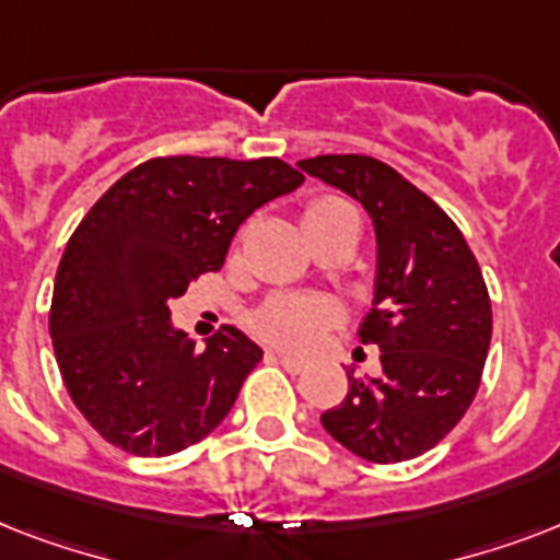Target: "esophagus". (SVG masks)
<instances>
[{
	"mask_svg": "<svg viewBox=\"0 0 560 560\" xmlns=\"http://www.w3.org/2000/svg\"><path fill=\"white\" fill-rule=\"evenodd\" d=\"M276 360H279L281 366L288 369L290 374H302L305 372V360H296V358H290V354H276Z\"/></svg>",
	"mask_w": 560,
	"mask_h": 560,
	"instance_id": "obj_1",
	"label": "esophagus"
}]
</instances>
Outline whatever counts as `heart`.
Masks as SVG:
<instances>
[{
    "instance_id": "heart-1",
    "label": "heart",
    "mask_w": 560,
    "mask_h": 560,
    "mask_svg": "<svg viewBox=\"0 0 560 560\" xmlns=\"http://www.w3.org/2000/svg\"><path fill=\"white\" fill-rule=\"evenodd\" d=\"M302 226H305L307 237L314 241V237L334 232V229H358L360 218L354 202H349L346 197H337V194H323V197H314L302 209ZM337 323H340V311L331 302L293 296V293L270 296L253 314V331L261 340L288 351L314 349L316 342L323 340Z\"/></svg>"
}]
</instances>
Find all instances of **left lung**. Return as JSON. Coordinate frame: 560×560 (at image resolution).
<instances>
[{
    "label": "left lung",
    "instance_id": "obj_1",
    "mask_svg": "<svg viewBox=\"0 0 560 560\" xmlns=\"http://www.w3.org/2000/svg\"><path fill=\"white\" fill-rule=\"evenodd\" d=\"M299 168L363 202L377 232V290L360 340L381 349L383 374L346 372L349 395L323 427L377 465L416 459L459 424L482 383L494 319L477 255L447 211L386 162L325 153Z\"/></svg>",
    "mask_w": 560,
    "mask_h": 560
}]
</instances>
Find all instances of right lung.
Returning <instances> with one entry per match:
<instances>
[{
  "label": "right lung",
  "mask_w": 560,
  "mask_h": 560,
  "mask_svg": "<svg viewBox=\"0 0 560 560\" xmlns=\"http://www.w3.org/2000/svg\"><path fill=\"white\" fill-rule=\"evenodd\" d=\"M302 183L276 156H156L86 211L57 267L48 334L66 392L101 439L171 456L226 418L264 351L235 325L194 349L168 305L223 267L258 206Z\"/></svg>",
  "instance_id": "1"
}]
</instances>
